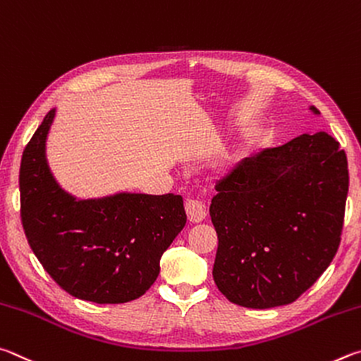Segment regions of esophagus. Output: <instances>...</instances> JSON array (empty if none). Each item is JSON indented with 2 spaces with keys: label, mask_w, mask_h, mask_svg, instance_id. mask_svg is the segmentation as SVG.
<instances>
[{
  "label": "esophagus",
  "mask_w": 361,
  "mask_h": 361,
  "mask_svg": "<svg viewBox=\"0 0 361 361\" xmlns=\"http://www.w3.org/2000/svg\"><path fill=\"white\" fill-rule=\"evenodd\" d=\"M185 212L187 217L192 224H200L206 219V209L204 204L198 200H187L185 201Z\"/></svg>",
  "instance_id": "1"
}]
</instances>
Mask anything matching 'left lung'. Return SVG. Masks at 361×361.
<instances>
[{
	"label": "left lung",
	"mask_w": 361,
	"mask_h": 361,
	"mask_svg": "<svg viewBox=\"0 0 361 361\" xmlns=\"http://www.w3.org/2000/svg\"><path fill=\"white\" fill-rule=\"evenodd\" d=\"M216 190L212 276L231 302L288 305L330 267L343 235L349 168L328 133L301 135L245 158Z\"/></svg>",
	"instance_id": "obj_1"
}]
</instances>
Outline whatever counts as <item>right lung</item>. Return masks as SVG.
Returning a JSON list of instances; mask_svg holds the SVG:
<instances>
[{
    "instance_id": "obj_1",
    "label": "right lung",
    "mask_w": 361,
    "mask_h": 361,
    "mask_svg": "<svg viewBox=\"0 0 361 361\" xmlns=\"http://www.w3.org/2000/svg\"><path fill=\"white\" fill-rule=\"evenodd\" d=\"M49 111L23 150L20 217L31 250L59 286L79 300L118 305L142 296L160 258L185 226L180 195L117 193L78 201L46 161Z\"/></svg>"
}]
</instances>
